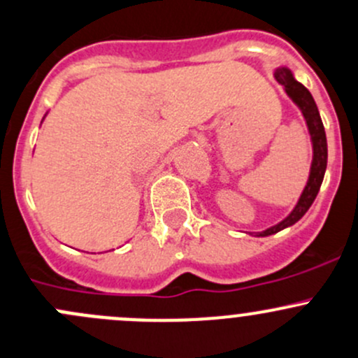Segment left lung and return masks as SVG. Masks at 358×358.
<instances>
[{
	"mask_svg": "<svg viewBox=\"0 0 358 358\" xmlns=\"http://www.w3.org/2000/svg\"><path fill=\"white\" fill-rule=\"evenodd\" d=\"M275 80L285 88V94L292 99L296 106L303 113L304 120H306L308 132L311 137V146H313V160H311V169H310V178H308L306 186H304L303 193H301L298 203L292 208L291 214L280 221L278 224L271 226V228L259 231L256 236H268L273 235V233L282 231L284 228L296 224L301 217L308 212V208L311 207V203L317 198L318 189L322 186V180H324L325 169H327V139H325V130L324 123H322L320 113H318L317 104H315L313 97L308 92V88L304 85H301L294 76H292L291 69L287 67H277L275 69Z\"/></svg>",
	"mask_w": 358,
	"mask_h": 358,
	"instance_id": "8db88e82",
	"label": "left lung"
}]
</instances>
